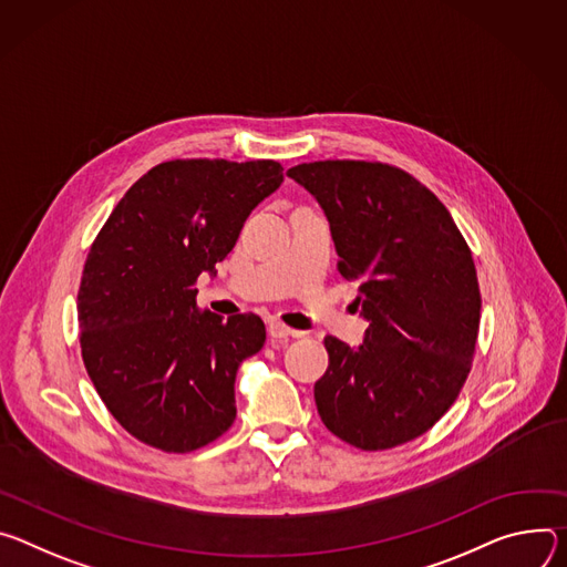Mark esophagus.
<instances>
[{"label":"esophagus","mask_w":567,"mask_h":567,"mask_svg":"<svg viewBox=\"0 0 567 567\" xmlns=\"http://www.w3.org/2000/svg\"><path fill=\"white\" fill-rule=\"evenodd\" d=\"M268 333H270V338H275V340H284V338H288V336H299V331H295V329L281 324V322H270V324H268Z\"/></svg>","instance_id":"34e87169"}]
</instances>
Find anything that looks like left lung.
I'll use <instances>...</instances> for the list:
<instances>
[{
  "instance_id": "8db88e82",
  "label": "left lung",
  "mask_w": 567,
  "mask_h": 567,
  "mask_svg": "<svg viewBox=\"0 0 567 567\" xmlns=\"http://www.w3.org/2000/svg\"><path fill=\"white\" fill-rule=\"evenodd\" d=\"M331 225L338 270L360 281V347L327 336L316 383L324 425L362 451H388L430 430L455 403L480 329L471 249L449 209L410 173L327 159L288 168Z\"/></svg>"
}]
</instances>
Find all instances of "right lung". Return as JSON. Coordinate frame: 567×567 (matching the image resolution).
<instances>
[{
  "label": "right lung",
  "mask_w": 567,
  "mask_h": 567,
  "mask_svg": "<svg viewBox=\"0 0 567 567\" xmlns=\"http://www.w3.org/2000/svg\"><path fill=\"white\" fill-rule=\"evenodd\" d=\"M272 159H173L142 175L94 238L79 288L81 351L110 414L140 442L192 453L236 419L240 362L261 351L255 312L198 310L261 200L284 182Z\"/></svg>",
  "instance_id": "1"
}]
</instances>
